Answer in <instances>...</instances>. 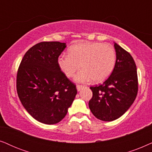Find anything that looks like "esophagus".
<instances>
[{"instance_id":"obj_1","label":"esophagus","mask_w":152,"mask_h":152,"mask_svg":"<svg viewBox=\"0 0 152 152\" xmlns=\"http://www.w3.org/2000/svg\"><path fill=\"white\" fill-rule=\"evenodd\" d=\"M83 86H80V85H78V86H76V88H77V90L78 91H80L81 90L82 88H83Z\"/></svg>"}]
</instances>
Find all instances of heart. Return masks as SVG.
Segmentation results:
<instances>
[{
	"instance_id": "1",
	"label": "heart",
	"mask_w": 152,
	"mask_h": 152,
	"mask_svg": "<svg viewBox=\"0 0 152 152\" xmlns=\"http://www.w3.org/2000/svg\"><path fill=\"white\" fill-rule=\"evenodd\" d=\"M58 62L69 78L74 77L80 67L83 69L75 77L76 82L87 83L93 79L99 83L106 80L114 69L116 53L109 44L82 42L71 46L68 55L60 56Z\"/></svg>"
}]
</instances>
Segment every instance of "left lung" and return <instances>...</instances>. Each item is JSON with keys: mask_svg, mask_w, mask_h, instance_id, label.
Masks as SVG:
<instances>
[{"mask_svg": "<svg viewBox=\"0 0 152 152\" xmlns=\"http://www.w3.org/2000/svg\"><path fill=\"white\" fill-rule=\"evenodd\" d=\"M116 63L108 79L90 87L91 112L99 120L110 122L118 119L130 108L136 98L138 83L136 65L131 54L114 42Z\"/></svg>", "mask_w": 152, "mask_h": 152, "instance_id": "obj_1", "label": "left lung"}]
</instances>
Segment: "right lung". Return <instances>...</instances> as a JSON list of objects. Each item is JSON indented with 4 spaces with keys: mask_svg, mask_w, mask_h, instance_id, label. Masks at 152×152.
Here are the masks:
<instances>
[{
    "mask_svg": "<svg viewBox=\"0 0 152 152\" xmlns=\"http://www.w3.org/2000/svg\"><path fill=\"white\" fill-rule=\"evenodd\" d=\"M66 43L43 42L24 55L17 76L18 96L24 108L37 120L54 124L65 117L77 94L76 86L58 65Z\"/></svg>",
    "mask_w": 152,
    "mask_h": 152,
    "instance_id": "1",
    "label": "right lung"
}]
</instances>
